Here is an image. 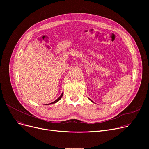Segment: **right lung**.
<instances>
[{"label":"right lung","instance_id":"right-lung-1","mask_svg":"<svg viewBox=\"0 0 149 149\" xmlns=\"http://www.w3.org/2000/svg\"><path fill=\"white\" fill-rule=\"evenodd\" d=\"M62 96H63V93H61V95L59 97V98H57V99L56 101H54V102H52V103H49V104H53V103H57L58 101H59V100H60Z\"/></svg>","mask_w":149,"mask_h":149}]
</instances>
